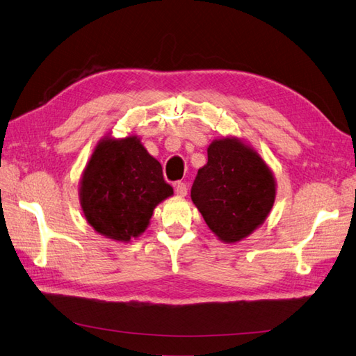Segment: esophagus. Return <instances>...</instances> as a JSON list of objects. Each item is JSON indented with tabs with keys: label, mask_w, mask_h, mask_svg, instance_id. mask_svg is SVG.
<instances>
[{
	"label": "esophagus",
	"mask_w": 356,
	"mask_h": 356,
	"mask_svg": "<svg viewBox=\"0 0 356 356\" xmlns=\"http://www.w3.org/2000/svg\"><path fill=\"white\" fill-rule=\"evenodd\" d=\"M175 191H176V194H177L179 197H185V195L188 194V186H186L185 181H176Z\"/></svg>",
	"instance_id": "obj_1"
}]
</instances>
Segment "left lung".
Returning a JSON list of instances; mask_svg holds the SVG:
<instances>
[{
  "label": "left lung",
  "instance_id": "1",
  "mask_svg": "<svg viewBox=\"0 0 356 356\" xmlns=\"http://www.w3.org/2000/svg\"><path fill=\"white\" fill-rule=\"evenodd\" d=\"M191 198L218 239L235 244L268 217L276 180L253 147L226 136L208 147V163L197 172Z\"/></svg>",
  "mask_w": 356,
  "mask_h": 356
}]
</instances>
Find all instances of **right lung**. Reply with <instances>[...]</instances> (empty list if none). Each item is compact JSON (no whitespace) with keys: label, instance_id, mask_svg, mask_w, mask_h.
Listing matches in <instances>:
<instances>
[{"label":"right lung","instance_id":"add662e5","mask_svg":"<svg viewBox=\"0 0 356 356\" xmlns=\"http://www.w3.org/2000/svg\"><path fill=\"white\" fill-rule=\"evenodd\" d=\"M172 195L162 167L129 135L104 136L94 148L80 180V204L95 232L129 243L150 225L156 206Z\"/></svg>","mask_w":356,"mask_h":356}]
</instances>
